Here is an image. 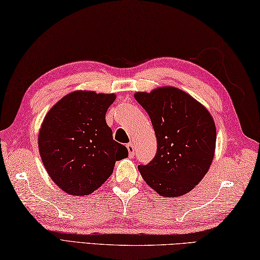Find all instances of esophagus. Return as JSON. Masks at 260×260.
Segmentation results:
<instances>
[{
	"instance_id": "esophagus-1",
	"label": "esophagus",
	"mask_w": 260,
	"mask_h": 260,
	"mask_svg": "<svg viewBox=\"0 0 260 260\" xmlns=\"http://www.w3.org/2000/svg\"><path fill=\"white\" fill-rule=\"evenodd\" d=\"M126 149H128V152H129V157L130 158H134L135 156V145L132 144V142H130V144L126 145Z\"/></svg>"
}]
</instances>
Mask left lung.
Here are the masks:
<instances>
[{
  "label": "left lung",
  "mask_w": 260,
  "mask_h": 260,
  "mask_svg": "<svg viewBox=\"0 0 260 260\" xmlns=\"http://www.w3.org/2000/svg\"><path fill=\"white\" fill-rule=\"evenodd\" d=\"M157 138V153L139 165L142 178L164 198L188 193L202 181L213 160L216 129L213 116L202 103L174 86L136 92Z\"/></svg>",
  "instance_id": "1"
}]
</instances>
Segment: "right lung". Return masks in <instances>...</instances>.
<instances>
[{"label":"right lung","mask_w":260,"mask_h":260,"mask_svg":"<svg viewBox=\"0 0 260 260\" xmlns=\"http://www.w3.org/2000/svg\"><path fill=\"white\" fill-rule=\"evenodd\" d=\"M116 95L74 91L46 114L38 135L42 164L58 187L84 197L102 186L128 149L113 140L105 113Z\"/></svg>","instance_id":"right-lung-1"}]
</instances>
